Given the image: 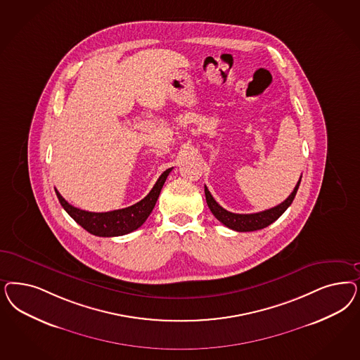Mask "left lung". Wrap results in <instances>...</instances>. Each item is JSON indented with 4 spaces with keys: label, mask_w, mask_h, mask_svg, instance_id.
I'll return each mask as SVG.
<instances>
[{
    "label": "left lung",
    "mask_w": 360,
    "mask_h": 360,
    "mask_svg": "<svg viewBox=\"0 0 360 360\" xmlns=\"http://www.w3.org/2000/svg\"><path fill=\"white\" fill-rule=\"evenodd\" d=\"M301 177L297 183V186L294 188V191L291 192L290 196L286 198L283 202H281L274 208L266 209L264 212H258V213H250V214H238V213H232L226 209L222 208L220 204L213 198L208 191V188L205 186V198H207V204H208L210 212L213 213V216L217 220L222 222L225 226H228L229 229L237 231V232H253V231H259L269 226L270 224H273L274 221L279 219L282 216V213L289 208L292 202V200L297 195V191L301 184Z\"/></svg>",
    "instance_id": "obj_1"
}]
</instances>
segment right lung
Returning <instances> with one entry per match:
<instances>
[{
  "instance_id": "add662e5",
  "label": "right lung",
  "mask_w": 360,
  "mask_h": 360,
  "mask_svg": "<svg viewBox=\"0 0 360 360\" xmlns=\"http://www.w3.org/2000/svg\"><path fill=\"white\" fill-rule=\"evenodd\" d=\"M171 171H172V168L164 171L162 176L158 179L156 184L152 188L151 192L143 200H140L139 202H136L128 208L117 209V210H111V212L95 213V212L82 210V209L75 208L69 204L65 198L60 196V193L57 189H56V193H57V198L63 209L87 232L91 233L94 236H99V237L124 236V234L136 231L144 224V221L148 219V216L151 214L152 209L155 208V204L162 192L167 176Z\"/></svg>"
}]
</instances>
